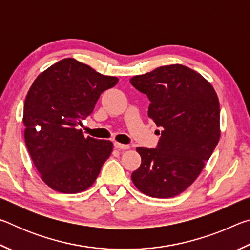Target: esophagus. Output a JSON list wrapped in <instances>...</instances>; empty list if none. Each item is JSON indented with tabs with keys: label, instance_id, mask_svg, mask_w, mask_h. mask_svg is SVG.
<instances>
[{
	"label": "esophagus",
	"instance_id": "1",
	"mask_svg": "<svg viewBox=\"0 0 250 250\" xmlns=\"http://www.w3.org/2000/svg\"><path fill=\"white\" fill-rule=\"evenodd\" d=\"M113 146H115V147L118 150H128V149H130V146L122 145V143H119V142H115V143H113Z\"/></svg>",
	"mask_w": 250,
	"mask_h": 250
}]
</instances>
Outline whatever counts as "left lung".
<instances>
[{"mask_svg":"<svg viewBox=\"0 0 250 250\" xmlns=\"http://www.w3.org/2000/svg\"><path fill=\"white\" fill-rule=\"evenodd\" d=\"M130 83L147 96V116L161 129L155 149L137 147L141 166L131 179L146 195L174 197L197 179L219 141L216 91L201 74L180 64L133 76Z\"/></svg>","mask_w":250,"mask_h":250,"instance_id":"obj_1","label":"left lung"}]
</instances>
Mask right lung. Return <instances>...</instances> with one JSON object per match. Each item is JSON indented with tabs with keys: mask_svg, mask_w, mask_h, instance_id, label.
I'll return each mask as SVG.
<instances>
[{
	"mask_svg": "<svg viewBox=\"0 0 250 250\" xmlns=\"http://www.w3.org/2000/svg\"><path fill=\"white\" fill-rule=\"evenodd\" d=\"M118 82L74 58L62 59L34 80L24 103V138L41 179L54 191L75 194L95 183L113 145L84 138L78 125Z\"/></svg>",
	"mask_w": 250,
	"mask_h": 250,
	"instance_id": "1",
	"label": "right lung"
}]
</instances>
